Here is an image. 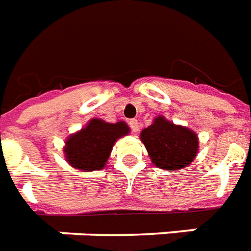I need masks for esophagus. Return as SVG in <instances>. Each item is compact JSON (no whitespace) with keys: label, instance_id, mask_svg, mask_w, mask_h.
<instances>
[{"label":"esophagus","instance_id":"1","mask_svg":"<svg viewBox=\"0 0 251 251\" xmlns=\"http://www.w3.org/2000/svg\"><path fill=\"white\" fill-rule=\"evenodd\" d=\"M129 126H130L131 131H138L140 130V125H138V121L137 120H129Z\"/></svg>","mask_w":251,"mask_h":251}]
</instances>
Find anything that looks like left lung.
Masks as SVG:
<instances>
[{
    "mask_svg": "<svg viewBox=\"0 0 251 251\" xmlns=\"http://www.w3.org/2000/svg\"><path fill=\"white\" fill-rule=\"evenodd\" d=\"M141 141L152 163L161 169H181L194 161L199 141L194 131L157 117L141 131Z\"/></svg>",
    "mask_w": 251,
    "mask_h": 251,
    "instance_id": "1",
    "label": "left lung"
}]
</instances>
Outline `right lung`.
Here are the masks:
<instances>
[{"mask_svg": "<svg viewBox=\"0 0 251 251\" xmlns=\"http://www.w3.org/2000/svg\"><path fill=\"white\" fill-rule=\"evenodd\" d=\"M129 127L125 122L109 124L94 118L86 127L72 134L66 142L64 153L74 168L98 171L104 167L115 140L126 136Z\"/></svg>", "mask_w": 251, "mask_h": 251, "instance_id": "1", "label": "right lung"}]
</instances>
